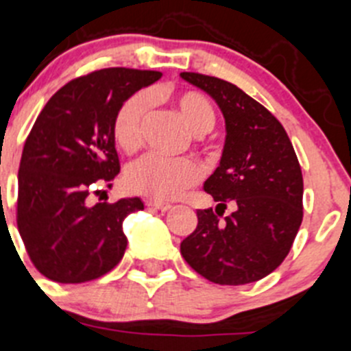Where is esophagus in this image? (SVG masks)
I'll return each instance as SVG.
<instances>
[{"label":"esophagus","mask_w":351,"mask_h":351,"mask_svg":"<svg viewBox=\"0 0 351 351\" xmlns=\"http://www.w3.org/2000/svg\"><path fill=\"white\" fill-rule=\"evenodd\" d=\"M145 206H149V208H156V209H159V211H168V209L171 208V204H169V202L154 201V199H147Z\"/></svg>","instance_id":"34e87169"}]
</instances>
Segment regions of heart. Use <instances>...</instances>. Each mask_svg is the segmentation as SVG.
<instances>
[{
	"mask_svg": "<svg viewBox=\"0 0 351 351\" xmlns=\"http://www.w3.org/2000/svg\"><path fill=\"white\" fill-rule=\"evenodd\" d=\"M152 98L147 91H136L117 109L112 121V135L124 152H135L142 143L143 123L149 114ZM173 106L195 135L213 130L216 112L211 101L199 91H182L175 95ZM202 169L191 157H162L149 154L128 168L126 185L131 192L154 201L176 199L201 180Z\"/></svg>",
	"mask_w": 351,
	"mask_h": 351,
	"instance_id": "1",
	"label": "heart"
}]
</instances>
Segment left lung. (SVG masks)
Instances as JSON below:
<instances>
[{"label": "left lung", "mask_w": 351, "mask_h": 351, "mask_svg": "<svg viewBox=\"0 0 351 351\" xmlns=\"http://www.w3.org/2000/svg\"><path fill=\"white\" fill-rule=\"evenodd\" d=\"M180 76L215 98L227 124L220 166L204 183L218 206L197 209V227L180 253L215 284L256 282L282 263L303 220L296 152L277 117L241 88L199 72ZM227 204L236 211L221 221Z\"/></svg>", "instance_id": "8db88e82"}]
</instances>
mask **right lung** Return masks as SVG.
<instances>
[{"mask_svg":"<svg viewBox=\"0 0 351 351\" xmlns=\"http://www.w3.org/2000/svg\"><path fill=\"white\" fill-rule=\"evenodd\" d=\"M157 71L110 67L62 86L43 107L19 168L17 227L32 265L60 284L93 280L126 251L123 220L143 209L138 197L90 204L121 166L112 121L119 106L156 83Z\"/></svg>","mask_w":351,"mask_h":351,"instance_id":"1","label":"right lung"}]
</instances>
